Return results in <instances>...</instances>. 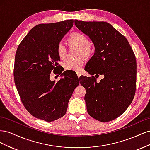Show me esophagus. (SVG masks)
Masks as SVG:
<instances>
[{"instance_id":"1","label":"esophagus","mask_w":150,"mask_h":150,"mask_svg":"<svg viewBox=\"0 0 150 150\" xmlns=\"http://www.w3.org/2000/svg\"><path fill=\"white\" fill-rule=\"evenodd\" d=\"M78 74V78H79V77L81 76V74H80V73H78V74Z\"/></svg>"}]
</instances>
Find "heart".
I'll list each match as a JSON object with an SVG mask.
<instances>
[{
  "instance_id": "1",
  "label": "heart",
  "mask_w": 150,
  "mask_h": 150,
  "mask_svg": "<svg viewBox=\"0 0 150 150\" xmlns=\"http://www.w3.org/2000/svg\"><path fill=\"white\" fill-rule=\"evenodd\" d=\"M68 42L71 46L79 48V57L88 58L91 56L93 50L90 46L89 39L85 34L76 32L72 33L68 38ZM56 52L59 57L61 59H64L66 56V47L62 42H59L56 47ZM84 62L81 59L76 60H67L63 63V67L66 71H72L76 72H80L82 69Z\"/></svg>"
}]
</instances>
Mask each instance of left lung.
Listing matches in <instances>:
<instances>
[{
	"label": "left lung",
	"instance_id": "1",
	"mask_svg": "<svg viewBox=\"0 0 150 150\" xmlns=\"http://www.w3.org/2000/svg\"><path fill=\"white\" fill-rule=\"evenodd\" d=\"M80 30L89 36L94 53L85 66L91 77L83 76L88 114L108 122L118 117L132 103L137 85V61L128 40L106 22L75 20ZM103 75L98 83L93 76Z\"/></svg>",
	"mask_w": 150,
	"mask_h": 150
}]
</instances>
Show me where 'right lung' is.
Listing matches in <instances>:
<instances>
[{"label": "right lung", "mask_w": 150, "mask_h": 150, "mask_svg": "<svg viewBox=\"0 0 150 150\" xmlns=\"http://www.w3.org/2000/svg\"><path fill=\"white\" fill-rule=\"evenodd\" d=\"M73 19L35 25L22 40L15 56L13 78L21 101L30 114L47 122L64 116L72 93L79 84L58 70L57 45L72 26ZM54 73L64 76L57 83Z\"/></svg>", "instance_id": "1"}]
</instances>
